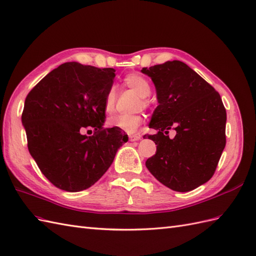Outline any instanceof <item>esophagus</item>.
<instances>
[{
	"label": "esophagus",
	"instance_id": "1",
	"mask_svg": "<svg viewBox=\"0 0 256 256\" xmlns=\"http://www.w3.org/2000/svg\"><path fill=\"white\" fill-rule=\"evenodd\" d=\"M140 140V136H138V135H130V142H136V140Z\"/></svg>",
	"mask_w": 256,
	"mask_h": 256
}]
</instances>
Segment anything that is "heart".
<instances>
[{"label": "heart", "instance_id": "obj_1", "mask_svg": "<svg viewBox=\"0 0 256 256\" xmlns=\"http://www.w3.org/2000/svg\"><path fill=\"white\" fill-rule=\"evenodd\" d=\"M123 81L128 88H132L140 98H146L150 95L152 88H150V84L147 78H144L142 76L137 74H130L124 78ZM116 97V90L114 88H110L106 95V100H104V108L106 112L110 114L111 111L114 110ZM142 104H146L145 100H142ZM142 122L144 118L140 114H116L109 118L107 123L110 128H116L126 133L134 134L135 132H137V130L140 128Z\"/></svg>", "mask_w": 256, "mask_h": 256}]
</instances>
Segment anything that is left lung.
Here are the masks:
<instances>
[{
	"mask_svg": "<svg viewBox=\"0 0 256 256\" xmlns=\"http://www.w3.org/2000/svg\"><path fill=\"white\" fill-rule=\"evenodd\" d=\"M142 72L152 78L159 102L149 123L158 133L147 135L156 142V152L146 166L172 190L190 192L212 178L226 145L227 116L222 98L180 60ZM171 128L176 130L172 140L167 135Z\"/></svg>",
	"mask_w": 256,
	"mask_h": 256,
	"instance_id": "8db88e82",
	"label": "left lung"
}]
</instances>
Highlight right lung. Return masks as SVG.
I'll return each instance as SVG.
<instances>
[{
  "label": "right lung",
  "instance_id": "right-lung-1",
  "mask_svg": "<svg viewBox=\"0 0 256 256\" xmlns=\"http://www.w3.org/2000/svg\"><path fill=\"white\" fill-rule=\"evenodd\" d=\"M116 70L76 62L45 76L26 97L22 122L29 152L52 184L66 192L90 188L106 173L128 137L104 128V104ZM94 128L93 136H83Z\"/></svg>",
  "mask_w": 256,
  "mask_h": 256
}]
</instances>
